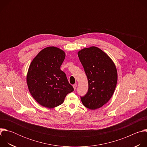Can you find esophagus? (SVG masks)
Instances as JSON below:
<instances>
[{"label":"esophagus","mask_w":147,"mask_h":147,"mask_svg":"<svg viewBox=\"0 0 147 147\" xmlns=\"http://www.w3.org/2000/svg\"><path fill=\"white\" fill-rule=\"evenodd\" d=\"M77 84H74L73 86V88H74V90H76V88H77Z\"/></svg>","instance_id":"34e87169"}]
</instances>
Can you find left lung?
<instances>
[{"label": "left lung", "instance_id": "8db88e82", "mask_svg": "<svg viewBox=\"0 0 147 147\" xmlns=\"http://www.w3.org/2000/svg\"><path fill=\"white\" fill-rule=\"evenodd\" d=\"M78 56L88 82V92L81 96L82 103L90 109L100 108L114 93L117 81L116 66L108 55L95 47L81 49Z\"/></svg>", "mask_w": 147, "mask_h": 147}]
</instances>
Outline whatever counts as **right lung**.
Listing matches in <instances>:
<instances>
[{
  "label": "right lung",
  "instance_id": "obj_1",
  "mask_svg": "<svg viewBox=\"0 0 147 147\" xmlns=\"http://www.w3.org/2000/svg\"><path fill=\"white\" fill-rule=\"evenodd\" d=\"M63 51L54 47L42 50L31 63L27 76L29 91L42 107L53 108L64 102L74 91L60 66L65 58Z\"/></svg>",
  "mask_w": 147,
  "mask_h": 147
}]
</instances>
